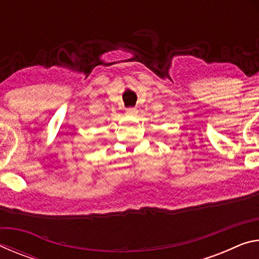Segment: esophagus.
I'll use <instances>...</instances> for the list:
<instances>
[{
  "instance_id": "1",
  "label": "esophagus",
  "mask_w": 259,
  "mask_h": 259,
  "mask_svg": "<svg viewBox=\"0 0 259 259\" xmlns=\"http://www.w3.org/2000/svg\"><path fill=\"white\" fill-rule=\"evenodd\" d=\"M125 113L128 114V115H130V116H135V115H137L138 111L136 108H134V107H130V108H126V112Z\"/></svg>"
}]
</instances>
